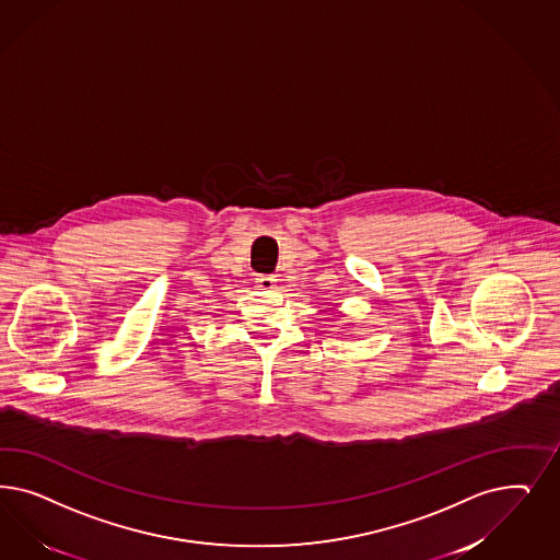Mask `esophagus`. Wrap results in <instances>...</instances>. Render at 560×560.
Listing matches in <instances>:
<instances>
[{
	"mask_svg": "<svg viewBox=\"0 0 560 560\" xmlns=\"http://www.w3.org/2000/svg\"><path fill=\"white\" fill-rule=\"evenodd\" d=\"M255 287L259 290L276 289V278L268 276V273H266V276H257V278H255Z\"/></svg>",
	"mask_w": 560,
	"mask_h": 560,
	"instance_id": "1",
	"label": "esophagus"
}]
</instances>
